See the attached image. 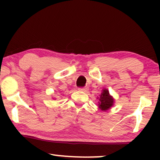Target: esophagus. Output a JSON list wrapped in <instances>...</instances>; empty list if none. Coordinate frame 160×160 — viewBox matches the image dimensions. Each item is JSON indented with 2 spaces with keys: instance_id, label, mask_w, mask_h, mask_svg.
<instances>
[{
  "instance_id": "34e87169",
  "label": "esophagus",
  "mask_w": 160,
  "mask_h": 160,
  "mask_svg": "<svg viewBox=\"0 0 160 160\" xmlns=\"http://www.w3.org/2000/svg\"><path fill=\"white\" fill-rule=\"evenodd\" d=\"M78 89H79L80 91H83V92H87L89 90L88 87H79Z\"/></svg>"
}]
</instances>
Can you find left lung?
Here are the masks:
<instances>
[{"label": "left lung", "instance_id": "8db88e82", "mask_svg": "<svg viewBox=\"0 0 160 160\" xmlns=\"http://www.w3.org/2000/svg\"><path fill=\"white\" fill-rule=\"evenodd\" d=\"M99 108L102 111H106L108 108H110L113 103V99L111 96L109 95V92L107 89H104L102 90V92L99 98Z\"/></svg>", "mask_w": 160, "mask_h": 160}]
</instances>
